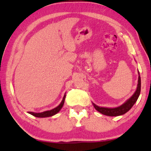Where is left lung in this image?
I'll return each mask as SVG.
<instances>
[{
  "label": "left lung",
  "mask_w": 151,
  "mask_h": 151,
  "mask_svg": "<svg viewBox=\"0 0 151 151\" xmlns=\"http://www.w3.org/2000/svg\"><path fill=\"white\" fill-rule=\"evenodd\" d=\"M138 74H139V72H138ZM141 77L139 75L138 76V86H137L136 91H135V93H133L131 98L129 99L124 104L120 106L116 107V108H105V107L98 106L93 103V106L99 113L104 114V115L109 116H118L123 115V114L129 111L136 102L140 95V93H141Z\"/></svg>",
  "instance_id": "1"
}]
</instances>
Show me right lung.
Masks as SVG:
<instances>
[{"label":"right lung","instance_id":"right-lung-1","mask_svg":"<svg viewBox=\"0 0 151 151\" xmlns=\"http://www.w3.org/2000/svg\"><path fill=\"white\" fill-rule=\"evenodd\" d=\"M65 96H66V95L65 94V96H64V97H63V99H62V101L61 103H60V104L56 108L52 109V110H50V111H43V112H42V113H34V112L30 111L29 112V114H31V115L34 116L38 117V118H45V117H49V116H54L55 114H58V112L60 111V109L62 108V106H63V105H64V103H65Z\"/></svg>","mask_w":151,"mask_h":151}]
</instances>
